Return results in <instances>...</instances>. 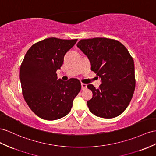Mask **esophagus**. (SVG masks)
Segmentation results:
<instances>
[{
	"label": "esophagus",
	"mask_w": 156,
	"mask_h": 156,
	"mask_svg": "<svg viewBox=\"0 0 156 156\" xmlns=\"http://www.w3.org/2000/svg\"><path fill=\"white\" fill-rule=\"evenodd\" d=\"M81 86L82 90H85L87 89V84H85V83H81Z\"/></svg>",
	"instance_id": "1"
}]
</instances>
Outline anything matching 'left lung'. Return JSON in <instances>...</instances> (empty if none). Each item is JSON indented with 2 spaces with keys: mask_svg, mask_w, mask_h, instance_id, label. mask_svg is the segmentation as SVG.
<instances>
[{
  "mask_svg": "<svg viewBox=\"0 0 156 156\" xmlns=\"http://www.w3.org/2000/svg\"><path fill=\"white\" fill-rule=\"evenodd\" d=\"M77 47L88 58L91 70L101 78L98 89L87 85L93 93L87 101L90 111L101 118L119 116L129 105L135 90L133 58L126 48L114 39H82Z\"/></svg>",
  "mask_w": 156,
  "mask_h": 156,
  "instance_id": "1",
  "label": "left lung"
}]
</instances>
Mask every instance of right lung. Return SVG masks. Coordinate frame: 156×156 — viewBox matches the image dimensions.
<instances>
[{
	"label": "right lung",
	"mask_w": 156,
	"mask_h": 156,
	"mask_svg": "<svg viewBox=\"0 0 156 156\" xmlns=\"http://www.w3.org/2000/svg\"><path fill=\"white\" fill-rule=\"evenodd\" d=\"M77 40L49 37L27 51L20 70L22 94L31 110L40 118L54 121L66 116L81 90L78 79L63 81L56 74L65 55Z\"/></svg>",
	"instance_id": "1"
}]
</instances>
